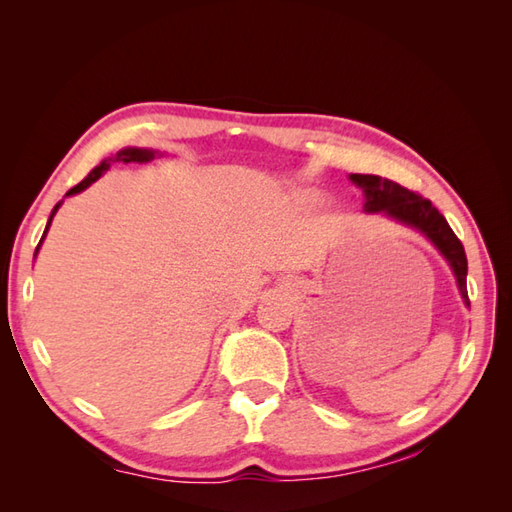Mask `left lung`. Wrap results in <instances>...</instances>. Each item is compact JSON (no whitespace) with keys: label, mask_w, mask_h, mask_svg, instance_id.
I'll return each mask as SVG.
<instances>
[{"label":"left lung","mask_w":512,"mask_h":512,"mask_svg":"<svg viewBox=\"0 0 512 512\" xmlns=\"http://www.w3.org/2000/svg\"><path fill=\"white\" fill-rule=\"evenodd\" d=\"M352 182L365 191V211L369 213H385L398 222L416 226L418 231L427 235L433 244L440 248V253L449 259L464 301L469 303V292H466V253L464 246L451 231L449 222L444 215L431 204V200L422 198L420 193L400 187L394 180H385L372 173H352Z\"/></svg>","instance_id":"obj_1"}]
</instances>
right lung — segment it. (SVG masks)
<instances>
[{
    "mask_svg": "<svg viewBox=\"0 0 512 512\" xmlns=\"http://www.w3.org/2000/svg\"><path fill=\"white\" fill-rule=\"evenodd\" d=\"M151 158H154V151H147V149H123V151H118L114 162H149ZM105 169H110V162H107V160H103L99 167H94V169L90 171L88 178L81 180L79 184H76V187H72L65 195H72V193H79V191H83V189H88L94 180L101 178V173H103ZM57 209H59V204L54 206V211H57ZM54 211H52V215H54ZM52 215H50V222H52ZM50 222H48V226H50ZM48 226H46V231H48ZM43 235H46V233H43Z\"/></svg>",
    "mask_w": 512,
    "mask_h": 512,
    "instance_id": "right-lung-1",
    "label": "right lung"
}]
</instances>
